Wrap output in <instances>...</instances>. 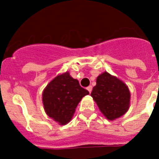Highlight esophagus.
Listing matches in <instances>:
<instances>
[{
	"label": "esophagus",
	"mask_w": 159,
	"mask_h": 159,
	"mask_svg": "<svg viewBox=\"0 0 159 159\" xmlns=\"http://www.w3.org/2000/svg\"><path fill=\"white\" fill-rule=\"evenodd\" d=\"M87 89H88V92H89L90 93H91V92H92V86L88 87V88H87Z\"/></svg>",
	"instance_id": "obj_1"
}]
</instances>
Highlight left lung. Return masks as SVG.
Segmentation results:
<instances>
[{"instance_id":"left-lung-1","label":"left lung","mask_w":159,"mask_h":159,"mask_svg":"<svg viewBox=\"0 0 159 159\" xmlns=\"http://www.w3.org/2000/svg\"><path fill=\"white\" fill-rule=\"evenodd\" d=\"M91 95L100 111L109 120L123 116L130 107L128 87L117 77L104 71L97 77Z\"/></svg>"}]
</instances>
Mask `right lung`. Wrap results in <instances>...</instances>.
Listing matches in <instances>:
<instances>
[{
	"mask_svg": "<svg viewBox=\"0 0 159 159\" xmlns=\"http://www.w3.org/2000/svg\"><path fill=\"white\" fill-rule=\"evenodd\" d=\"M88 94V90L67 71L55 77L44 88L42 94L43 108L49 117L60 125H65L72 119L83 97Z\"/></svg>",
	"mask_w": 159,
	"mask_h": 159,
	"instance_id": "right-lung-1",
	"label": "right lung"
}]
</instances>
